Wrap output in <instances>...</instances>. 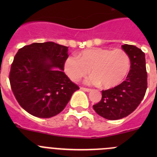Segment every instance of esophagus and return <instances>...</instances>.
Segmentation results:
<instances>
[{
  "label": "esophagus",
  "instance_id": "esophagus-1",
  "mask_svg": "<svg viewBox=\"0 0 157 157\" xmlns=\"http://www.w3.org/2000/svg\"><path fill=\"white\" fill-rule=\"evenodd\" d=\"M80 89H81L82 90H83V91L85 92H90L91 91V89H89V88H85V87H80Z\"/></svg>",
  "mask_w": 157,
  "mask_h": 157
}]
</instances>
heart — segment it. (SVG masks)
Wrapping results in <instances>:
<instances>
[{"label": "heart", "instance_id": "obj_1", "mask_svg": "<svg viewBox=\"0 0 157 157\" xmlns=\"http://www.w3.org/2000/svg\"><path fill=\"white\" fill-rule=\"evenodd\" d=\"M131 62L128 54L122 49L92 48L70 56L64 62V71L73 81H77L90 72L86 80L90 85H101L111 89L118 86L127 77Z\"/></svg>", "mask_w": 157, "mask_h": 157}]
</instances>
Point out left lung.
I'll use <instances>...</instances> for the list:
<instances>
[{"label":"left lung","mask_w":157,"mask_h":157,"mask_svg":"<svg viewBox=\"0 0 157 157\" xmlns=\"http://www.w3.org/2000/svg\"><path fill=\"white\" fill-rule=\"evenodd\" d=\"M131 61V70L126 80L115 87L102 91V99L93 105L100 116L118 120L132 113L144 97L147 88L145 54L134 45L121 46Z\"/></svg>","instance_id":"8db88e82"}]
</instances>
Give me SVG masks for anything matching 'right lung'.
Returning a JSON list of instances; mask_svg holds the SVG:
<instances>
[{"label":"right lung","mask_w":157,"mask_h":157,"mask_svg":"<svg viewBox=\"0 0 157 157\" xmlns=\"http://www.w3.org/2000/svg\"><path fill=\"white\" fill-rule=\"evenodd\" d=\"M68 47L46 42L19 49L10 72V83L17 102L38 118L55 116L65 108L79 86L64 73Z\"/></svg>","instance_id":"add662e5"}]
</instances>
